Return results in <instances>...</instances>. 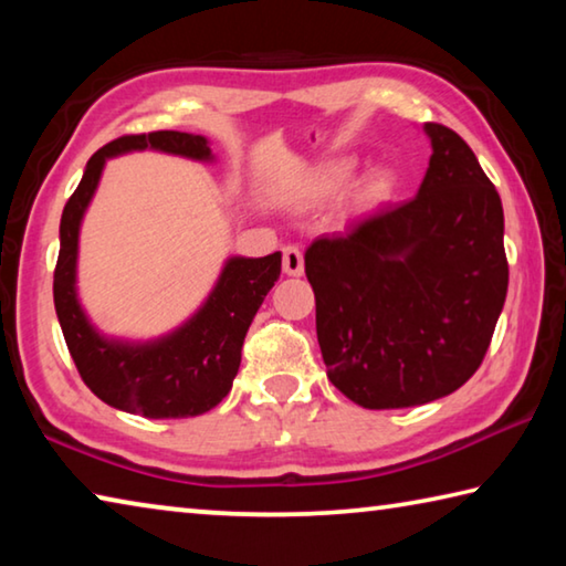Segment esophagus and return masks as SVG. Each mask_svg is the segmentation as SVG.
Listing matches in <instances>:
<instances>
[{"label":"esophagus","mask_w":566,"mask_h":566,"mask_svg":"<svg viewBox=\"0 0 566 566\" xmlns=\"http://www.w3.org/2000/svg\"><path fill=\"white\" fill-rule=\"evenodd\" d=\"M282 270H284V274H290V276H302L304 274V256H302L300 247L286 244L282 249Z\"/></svg>","instance_id":"obj_1"}]
</instances>
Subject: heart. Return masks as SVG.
Instances as JSON below:
<instances>
[{
    "label": "heart",
    "mask_w": 566,
    "mask_h": 566,
    "mask_svg": "<svg viewBox=\"0 0 566 566\" xmlns=\"http://www.w3.org/2000/svg\"><path fill=\"white\" fill-rule=\"evenodd\" d=\"M354 169H357V159L354 157H327L314 161V165H306L302 175L296 177L292 187V199L302 205H314L324 202V199L337 197L339 191L349 185L354 177ZM381 185V177L371 179L369 189L375 191Z\"/></svg>",
    "instance_id": "b5f03b06"
}]
</instances>
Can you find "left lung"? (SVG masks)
I'll return each mask as SVG.
<instances>
[{
	"label": "left lung",
	"mask_w": 566,
	"mask_h": 566,
	"mask_svg": "<svg viewBox=\"0 0 566 566\" xmlns=\"http://www.w3.org/2000/svg\"><path fill=\"white\" fill-rule=\"evenodd\" d=\"M432 142L415 199L314 239L304 272L317 300L327 377L364 409H405L457 391L490 349L510 266L504 212L457 132Z\"/></svg>",
	"instance_id": "left-lung-1"
}]
</instances>
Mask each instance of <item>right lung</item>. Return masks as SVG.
I'll list each match as a JSON object with an SVG mask.
<instances>
[{
    "label": "right lung",
    "instance_id": "right-lung-1",
    "mask_svg": "<svg viewBox=\"0 0 566 566\" xmlns=\"http://www.w3.org/2000/svg\"><path fill=\"white\" fill-rule=\"evenodd\" d=\"M145 149L195 161L214 159L202 134L169 129L127 134L94 151L80 187L74 189L62 212L54 310L84 385L104 405L147 419L197 417L217 407L232 389L249 324L266 292L280 280L282 252L229 256L205 304L165 337L149 342L104 337L90 322L76 296L80 229L107 159Z\"/></svg>",
    "mask_w": 566,
    "mask_h": 566
}]
</instances>
